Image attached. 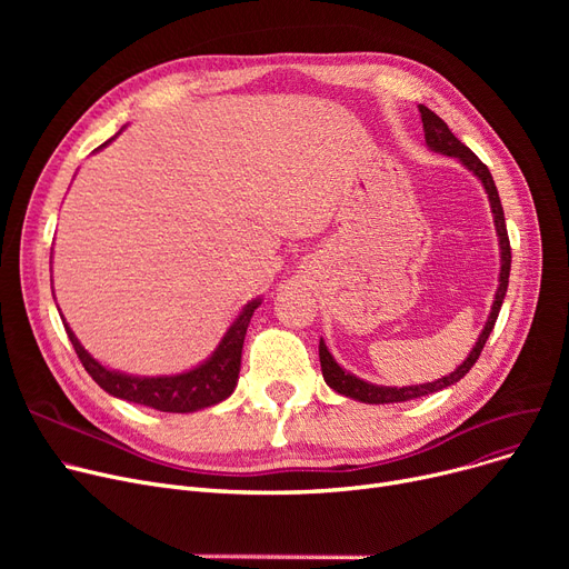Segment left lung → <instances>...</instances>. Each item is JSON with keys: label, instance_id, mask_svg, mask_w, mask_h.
I'll return each mask as SVG.
<instances>
[{"label": "left lung", "instance_id": "obj_1", "mask_svg": "<svg viewBox=\"0 0 569 569\" xmlns=\"http://www.w3.org/2000/svg\"><path fill=\"white\" fill-rule=\"evenodd\" d=\"M420 112H422V124H425V140H427V147L431 149V152H438V154H445V157H452L457 159L461 166H466L477 179H480L487 196H489V204H491V214H493V226H496V234H498V247H500V272H498V288H496V295H493V305H491V313L485 322V330L482 335L477 337L472 350L468 352L466 360L452 371L447 373L433 382H422V385H406V387H387V385H376V382H369V380H362L357 378L355 373L346 371L335 357L332 352L327 350L325 341L320 339V348H318V355H320V369H322V378L325 382L332 387L335 392L348 397V399H355V401H362V403H401V401H410V399H420V397H427V395H433V392H440L445 390V387H450L455 382H459L470 369L472 365L477 362V357H480L493 325H496V318L500 313V307H502V300H505V292H507V283H510V267H512V251H510V239H507V228H505V214H502V204H500V198H498V189L493 184V177L489 172V168L477 159L470 149L450 131V127H447L442 119L431 112L427 106H420Z\"/></svg>", "mask_w": 569, "mask_h": 569}]
</instances>
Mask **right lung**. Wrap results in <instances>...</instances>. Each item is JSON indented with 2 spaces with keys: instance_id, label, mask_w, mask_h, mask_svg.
Segmentation results:
<instances>
[{
  "instance_id": "obj_1",
  "label": "right lung",
  "mask_w": 569,
  "mask_h": 569,
  "mask_svg": "<svg viewBox=\"0 0 569 569\" xmlns=\"http://www.w3.org/2000/svg\"><path fill=\"white\" fill-rule=\"evenodd\" d=\"M119 133L106 140L99 149L110 144ZM260 302H262L260 297H256V300L244 305V309L239 311V316L226 330L217 350L209 355L204 362L191 367L189 371L172 373V376H133V373L103 367L82 348L69 322L64 318L62 320L84 371L92 376L94 382L110 397L140 403L161 412H196V410L226 401L234 392L239 367H242V346L247 337V327L251 322L253 311L260 307Z\"/></svg>"
}]
</instances>
